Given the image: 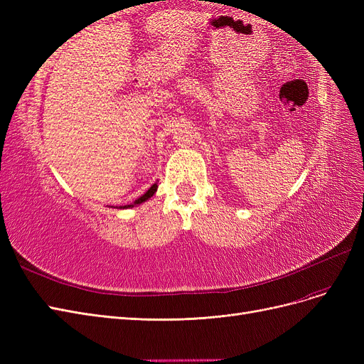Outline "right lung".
I'll list each match as a JSON object with an SVG mask.
<instances>
[{
  "label": "right lung",
  "mask_w": 364,
  "mask_h": 364,
  "mask_svg": "<svg viewBox=\"0 0 364 364\" xmlns=\"http://www.w3.org/2000/svg\"><path fill=\"white\" fill-rule=\"evenodd\" d=\"M156 190H158V183H153L150 188L142 194L139 199H136L134 203H130V205H124V206H114V208H118V209H127V208H134V206H138V205H141V203H144V202H147L150 197L156 193ZM112 208V206H111Z\"/></svg>",
  "instance_id": "add662e5"
}]
</instances>
